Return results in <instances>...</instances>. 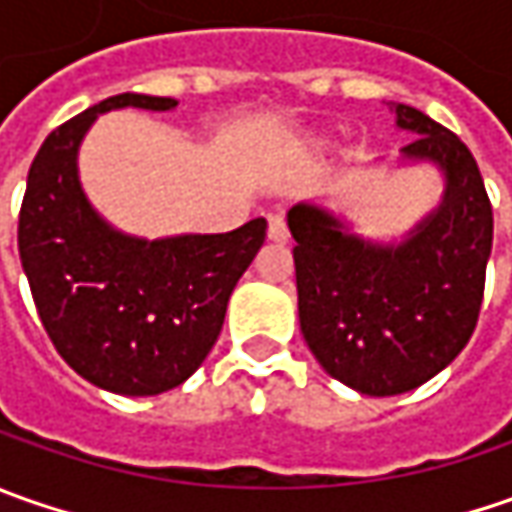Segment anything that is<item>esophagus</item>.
<instances>
[{"label": "esophagus", "instance_id": "obj_1", "mask_svg": "<svg viewBox=\"0 0 512 512\" xmlns=\"http://www.w3.org/2000/svg\"><path fill=\"white\" fill-rule=\"evenodd\" d=\"M267 239H270V242H276V245H285L287 239H290V233H287V225L282 216H270V219H267Z\"/></svg>", "mask_w": 512, "mask_h": 512}]
</instances>
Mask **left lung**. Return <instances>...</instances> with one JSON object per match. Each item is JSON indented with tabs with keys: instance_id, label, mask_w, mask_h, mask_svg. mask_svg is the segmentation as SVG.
Instances as JSON below:
<instances>
[{
	"instance_id": "8db88e82",
	"label": "left lung",
	"mask_w": 512,
	"mask_h": 512,
	"mask_svg": "<svg viewBox=\"0 0 512 512\" xmlns=\"http://www.w3.org/2000/svg\"><path fill=\"white\" fill-rule=\"evenodd\" d=\"M387 105L413 136L396 168L439 170V205L399 239L362 236L330 196L287 210L302 336L327 376L362 396L416 390L462 353L493 247V207L473 153L422 110Z\"/></svg>"
}]
</instances>
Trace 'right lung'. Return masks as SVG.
<instances>
[{"label": "right lung", "instance_id": "add662e5", "mask_svg": "<svg viewBox=\"0 0 512 512\" xmlns=\"http://www.w3.org/2000/svg\"><path fill=\"white\" fill-rule=\"evenodd\" d=\"M170 96L119 93L45 139L19 213V259L59 356L119 396H159L205 362L227 302L259 247L265 219L230 233H125L93 207L79 148L110 110H176Z\"/></svg>", "mask_w": 512, "mask_h": 512}]
</instances>
